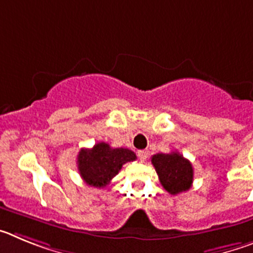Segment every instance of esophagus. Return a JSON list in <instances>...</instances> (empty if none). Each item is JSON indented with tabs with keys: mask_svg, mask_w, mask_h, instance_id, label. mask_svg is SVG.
<instances>
[{
	"mask_svg": "<svg viewBox=\"0 0 253 253\" xmlns=\"http://www.w3.org/2000/svg\"><path fill=\"white\" fill-rule=\"evenodd\" d=\"M138 157H139L140 160H146V158L148 157V151H144V149L138 151Z\"/></svg>",
	"mask_w": 253,
	"mask_h": 253,
	"instance_id": "34e87169",
	"label": "esophagus"
}]
</instances>
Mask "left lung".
Segmentation results:
<instances>
[{"label": "left lung", "mask_w": 253, "mask_h": 253, "mask_svg": "<svg viewBox=\"0 0 253 253\" xmlns=\"http://www.w3.org/2000/svg\"><path fill=\"white\" fill-rule=\"evenodd\" d=\"M152 165L156 169L160 182L167 193L177 195L187 191L193 185L194 169L189 160L177 153H157L152 156Z\"/></svg>", "instance_id": "8db88e82"}]
</instances>
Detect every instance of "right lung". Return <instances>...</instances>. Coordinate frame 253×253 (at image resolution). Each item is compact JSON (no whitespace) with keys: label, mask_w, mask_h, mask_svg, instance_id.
<instances>
[{"label":"right lung","mask_w":253,"mask_h":253,"mask_svg":"<svg viewBox=\"0 0 253 253\" xmlns=\"http://www.w3.org/2000/svg\"><path fill=\"white\" fill-rule=\"evenodd\" d=\"M137 160L128 148H111L107 143L100 142L92 148H84L77 157V166L82 180L93 187H105L111 178L119 173L123 165Z\"/></svg>","instance_id":"add662e5"}]
</instances>
